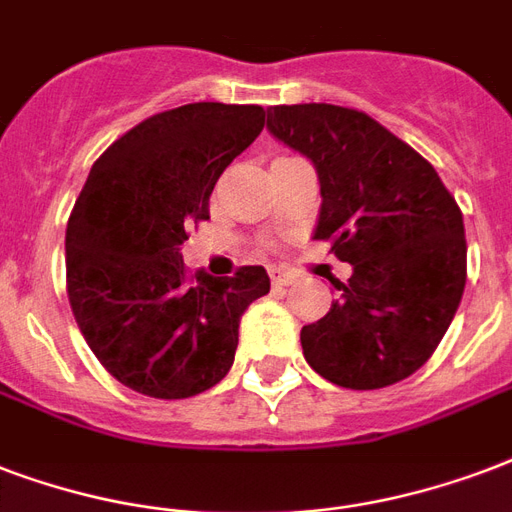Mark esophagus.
Listing matches in <instances>:
<instances>
[{
    "label": "esophagus",
    "instance_id": "esophagus-1",
    "mask_svg": "<svg viewBox=\"0 0 512 512\" xmlns=\"http://www.w3.org/2000/svg\"><path fill=\"white\" fill-rule=\"evenodd\" d=\"M271 282L276 284V287H287V284L295 282V273L284 271V268H273V271H271Z\"/></svg>",
    "mask_w": 512,
    "mask_h": 512
}]
</instances>
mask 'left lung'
Here are the masks:
<instances>
[{"label":"left lung","instance_id":"8db88e82","mask_svg":"<svg viewBox=\"0 0 512 512\" xmlns=\"http://www.w3.org/2000/svg\"><path fill=\"white\" fill-rule=\"evenodd\" d=\"M268 131L319 174L314 239L333 241L351 279L300 330L306 362L346 389H381L424 365L467 279L462 212L432 163L357 109L282 104Z\"/></svg>","mask_w":512,"mask_h":512}]
</instances>
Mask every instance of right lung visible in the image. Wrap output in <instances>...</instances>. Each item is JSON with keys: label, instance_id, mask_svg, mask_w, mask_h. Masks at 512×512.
Masks as SVG:
<instances>
[{"label": "right lung", "instance_id": "1", "mask_svg": "<svg viewBox=\"0 0 512 512\" xmlns=\"http://www.w3.org/2000/svg\"><path fill=\"white\" fill-rule=\"evenodd\" d=\"M265 126L257 104L198 101L142 120L93 163L66 225V292L80 333L139 395L182 400L228 376L239 322L271 290L263 265L190 279L182 244Z\"/></svg>", "mask_w": 512, "mask_h": 512}]
</instances>
